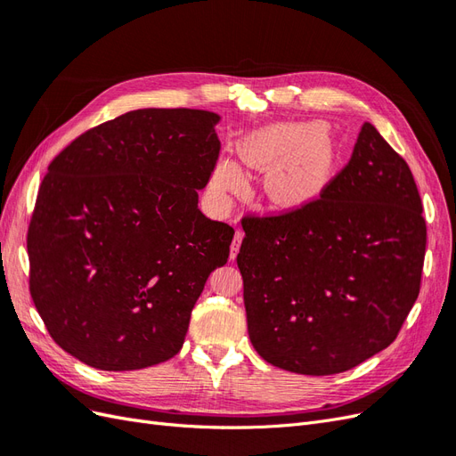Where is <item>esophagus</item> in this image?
Returning a JSON list of instances; mask_svg holds the SVG:
<instances>
[{
  "label": "esophagus",
  "mask_w": 456,
  "mask_h": 456,
  "mask_svg": "<svg viewBox=\"0 0 456 456\" xmlns=\"http://www.w3.org/2000/svg\"><path fill=\"white\" fill-rule=\"evenodd\" d=\"M241 240H243V232L241 230H236V236H233V241H232V247H230V258L233 260L240 251V245H241Z\"/></svg>",
  "instance_id": "esophagus-1"
}]
</instances>
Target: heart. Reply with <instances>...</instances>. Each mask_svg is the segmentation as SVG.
<instances>
[{
  "label": "heart",
  "instance_id": "1",
  "mask_svg": "<svg viewBox=\"0 0 456 456\" xmlns=\"http://www.w3.org/2000/svg\"><path fill=\"white\" fill-rule=\"evenodd\" d=\"M240 161L251 171H268L265 191L281 209H298L327 188L333 173V150L327 129L312 121H281L262 127L238 144ZM218 191H236L241 175L230 161L218 163L213 171Z\"/></svg>",
  "mask_w": 456,
  "mask_h": 456
}]
</instances>
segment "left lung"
<instances>
[{
	"instance_id": "1",
	"label": "left lung",
	"mask_w": 456,
	"mask_h": 456,
	"mask_svg": "<svg viewBox=\"0 0 456 456\" xmlns=\"http://www.w3.org/2000/svg\"><path fill=\"white\" fill-rule=\"evenodd\" d=\"M247 329L262 360L337 375L388 348L420 291L426 223L405 159L370 123L320 200L243 218Z\"/></svg>"
}]
</instances>
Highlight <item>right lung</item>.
Instances as JSON below:
<instances>
[{"label": "right lung", "mask_w": 456, "mask_h": 456, "mask_svg": "<svg viewBox=\"0 0 456 456\" xmlns=\"http://www.w3.org/2000/svg\"><path fill=\"white\" fill-rule=\"evenodd\" d=\"M218 121L207 110H131L49 165L28 230L30 293L76 360L134 370L183 348L191 308L233 238L198 209L218 159Z\"/></svg>", "instance_id": "1"}]
</instances>
